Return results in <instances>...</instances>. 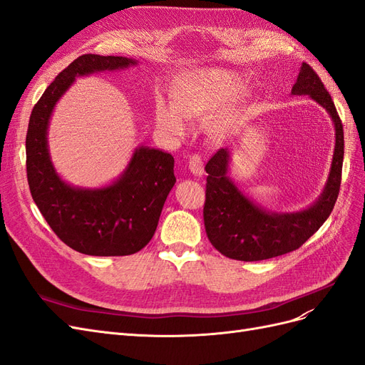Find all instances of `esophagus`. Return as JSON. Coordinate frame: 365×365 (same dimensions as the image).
<instances>
[{"label": "esophagus", "instance_id": "obj_1", "mask_svg": "<svg viewBox=\"0 0 365 365\" xmlns=\"http://www.w3.org/2000/svg\"><path fill=\"white\" fill-rule=\"evenodd\" d=\"M189 169L195 176H202L204 175V164H202V158L195 153L189 158Z\"/></svg>", "mask_w": 365, "mask_h": 365}]
</instances>
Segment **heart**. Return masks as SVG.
Listing matches in <instances>:
<instances>
[{
    "label": "heart",
    "mask_w": 365,
    "mask_h": 365,
    "mask_svg": "<svg viewBox=\"0 0 365 365\" xmlns=\"http://www.w3.org/2000/svg\"><path fill=\"white\" fill-rule=\"evenodd\" d=\"M245 88L244 76L228 68H197L180 73L170 83V102L157 101V126L169 135L185 132V120H207V134L222 143L239 129L248 102L237 101Z\"/></svg>",
    "instance_id": "1"
}]
</instances>
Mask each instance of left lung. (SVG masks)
Returning a JSON list of instances; mask_svg holds the SVG:
<instances>
[{
	"mask_svg": "<svg viewBox=\"0 0 365 365\" xmlns=\"http://www.w3.org/2000/svg\"><path fill=\"white\" fill-rule=\"evenodd\" d=\"M291 94L311 97L332 118L335 149L324 189L315 202L298 212H271L250 200L231 180V150L219 149L205 165L208 176L204 225L212 245L230 259L257 262L300 248L326 222L336 202L344 160V132L332 97L304 62Z\"/></svg>",
	"mask_w": 365,
	"mask_h": 365,
	"instance_id": "obj_1",
	"label": "left lung"
}]
</instances>
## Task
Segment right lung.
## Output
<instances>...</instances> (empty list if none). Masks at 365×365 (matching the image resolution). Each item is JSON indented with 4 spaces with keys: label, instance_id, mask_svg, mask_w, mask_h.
I'll return each instance as SVG.
<instances>
[{
    "label": "right lung",
    "instance_id": "1",
    "mask_svg": "<svg viewBox=\"0 0 365 365\" xmlns=\"http://www.w3.org/2000/svg\"><path fill=\"white\" fill-rule=\"evenodd\" d=\"M135 65L138 61L123 56H79L43 91L29 120L26 153L33 201L63 244L88 256H129L149 244L176 182L175 160L161 149L140 145L113 182L73 185L62 180L51 161L50 120L76 77Z\"/></svg>",
    "mask_w": 365,
    "mask_h": 365
}]
</instances>
